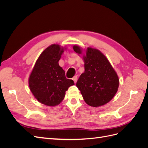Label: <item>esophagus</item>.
<instances>
[{
	"mask_svg": "<svg viewBox=\"0 0 148 148\" xmlns=\"http://www.w3.org/2000/svg\"><path fill=\"white\" fill-rule=\"evenodd\" d=\"M72 79L74 81L75 83H77V76H75V77H73V78H72Z\"/></svg>",
	"mask_w": 148,
	"mask_h": 148,
	"instance_id": "1",
	"label": "esophagus"
}]
</instances>
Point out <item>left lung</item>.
<instances>
[{
  "label": "left lung",
  "mask_w": 148,
  "mask_h": 148,
  "mask_svg": "<svg viewBox=\"0 0 148 148\" xmlns=\"http://www.w3.org/2000/svg\"><path fill=\"white\" fill-rule=\"evenodd\" d=\"M73 49L78 56L83 55L84 63V71L77 83L84 101L91 107L106 104L118 91L119 78L117 72L97 49L88 47L83 51L78 45L73 46Z\"/></svg>",
  "instance_id": "left-lung-1"
}]
</instances>
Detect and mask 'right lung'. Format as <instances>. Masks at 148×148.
<instances>
[{"instance_id":"add662e5","label":"right lung","mask_w":148,"mask_h":148,"mask_svg":"<svg viewBox=\"0 0 148 148\" xmlns=\"http://www.w3.org/2000/svg\"><path fill=\"white\" fill-rule=\"evenodd\" d=\"M66 47L53 44L40 54L29 75L28 84L31 92L38 102L53 107L64 100L65 92L75 84L66 79L65 71L59 65Z\"/></svg>"}]
</instances>
